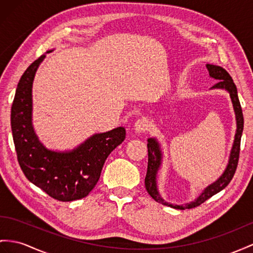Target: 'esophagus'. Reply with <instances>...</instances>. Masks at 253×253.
<instances>
[{
    "label": "esophagus",
    "mask_w": 253,
    "mask_h": 253,
    "mask_svg": "<svg viewBox=\"0 0 253 253\" xmlns=\"http://www.w3.org/2000/svg\"><path fill=\"white\" fill-rule=\"evenodd\" d=\"M134 131L137 133H141V132H144L148 129V121L146 119H140L137 122L134 123V126H133Z\"/></svg>",
    "instance_id": "1"
}]
</instances>
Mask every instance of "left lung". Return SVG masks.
<instances>
[{
    "mask_svg": "<svg viewBox=\"0 0 253 253\" xmlns=\"http://www.w3.org/2000/svg\"><path fill=\"white\" fill-rule=\"evenodd\" d=\"M206 68L209 70L210 76L213 78V79L218 80L215 85L211 86V88L225 89L228 90L230 94L231 100L233 103V108H234L235 118H236L237 129L235 133V139L231 150L229 164L226 166L222 175L220 176L215 183L207 186L203 190V192L201 193L200 196L193 201V202L187 203L185 205H174L171 203H168L167 201H165L163 198H161L157 188V173L161 166V161H163V152H161L160 144L158 143L157 139L150 138L147 140L148 163H147V172L145 176V188L148 194H150V196L156 201V202L161 203L163 205L173 207V209H176V210H185V209L197 207L202 204L203 202H205L207 199L212 197L213 194H216L219 191L224 189L231 182L233 176H234L237 164H238L239 151H241V139H242V133L244 129V115L242 111L241 102H239V99H238L236 85L234 84V82H233L232 77L224 68L216 66V65H211V64H206Z\"/></svg>",
    "mask_w": 253,
    "mask_h": 253,
    "instance_id": "left-lung-1",
    "label": "left lung"
}]
</instances>
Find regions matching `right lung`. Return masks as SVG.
<instances>
[{
    "label": "right lung",
    "instance_id": "add662e5",
    "mask_svg": "<svg viewBox=\"0 0 253 253\" xmlns=\"http://www.w3.org/2000/svg\"><path fill=\"white\" fill-rule=\"evenodd\" d=\"M44 57L42 54L32 63L19 80L10 113L12 139L25 177L51 198L69 202L93 190L107 157L125 140L126 131L124 127H118L93 134L68 152L46 148L32 125V85Z\"/></svg>",
    "mask_w": 253,
    "mask_h": 253
}]
</instances>
